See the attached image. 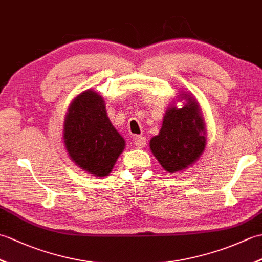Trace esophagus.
Segmentation results:
<instances>
[{"label": "esophagus", "instance_id": "esophagus-1", "mask_svg": "<svg viewBox=\"0 0 262 262\" xmlns=\"http://www.w3.org/2000/svg\"><path fill=\"white\" fill-rule=\"evenodd\" d=\"M134 145L138 148H142V147H145L146 145V138L144 136H136L134 138Z\"/></svg>", "mask_w": 262, "mask_h": 262}]
</instances>
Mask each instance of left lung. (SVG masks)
Masks as SVG:
<instances>
[{
  "label": "left lung",
  "instance_id": "left-lung-1",
  "mask_svg": "<svg viewBox=\"0 0 262 262\" xmlns=\"http://www.w3.org/2000/svg\"><path fill=\"white\" fill-rule=\"evenodd\" d=\"M180 99L186 100L183 107H169L159 135L149 141L154 157L169 173L189 168L206 146L205 121L197 100L185 92Z\"/></svg>",
  "mask_w": 262,
  "mask_h": 262
}]
</instances>
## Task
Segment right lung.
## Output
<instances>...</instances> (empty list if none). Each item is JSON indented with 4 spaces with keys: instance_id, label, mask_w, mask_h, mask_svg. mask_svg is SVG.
I'll use <instances>...</instances> for the list:
<instances>
[{
    "instance_id": "1",
    "label": "right lung",
    "mask_w": 262,
    "mask_h": 262,
    "mask_svg": "<svg viewBox=\"0 0 262 262\" xmlns=\"http://www.w3.org/2000/svg\"><path fill=\"white\" fill-rule=\"evenodd\" d=\"M63 140L72 161L96 177L108 176L125 148V140L109 120L102 97L91 89L70 104Z\"/></svg>"
}]
</instances>
